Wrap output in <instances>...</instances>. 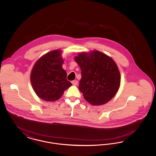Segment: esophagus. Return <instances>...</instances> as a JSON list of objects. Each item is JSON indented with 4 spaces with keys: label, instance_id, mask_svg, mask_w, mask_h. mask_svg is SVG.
I'll return each instance as SVG.
<instances>
[{
    "label": "esophagus",
    "instance_id": "obj_1",
    "mask_svg": "<svg viewBox=\"0 0 156 156\" xmlns=\"http://www.w3.org/2000/svg\"><path fill=\"white\" fill-rule=\"evenodd\" d=\"M72 83H73V85H78V82L77 80H74V81H72Z\"/></svg>",
    "mask_w": 156,
    "mask_h": 156
}]
</instances>
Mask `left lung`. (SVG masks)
<instances>
[{"instance_id":"obj_1","label":"left lung","mask_w":156,"mask_h":156,"mask_svg":"<svg viewBox=\"0 0 156 156\" xmlns=\"http://www.w3.org/2000/svg\"><path fill=\"white\" fill-rule=\"evenodd\" d=\"M75 60L81 70L79 90L92 105L109 102L117 93L120 82L119 69L115 61L99 51L81 53Z\"/></svg>"}]
</instances>
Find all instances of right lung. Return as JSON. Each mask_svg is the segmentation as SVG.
I'll return each instance as SVG.
<instances>
[{
    "mask_svg": "<svg viewBox=\"0 0 156 156\" xmlns=\"http://www.w3.org/2000/svg\"><path fill=\"white\" fill-rule=\"evenodd\" d=\"M60 50H54L41 57L34 64L31 83L37 96L45 101H55L72 85L62 68Z\"/></svg>",
    "mask_w": 156,
    "mask_h": 156,
    "instance_id": "add662e5",
    "label": "right lung"
}]
</instances>
